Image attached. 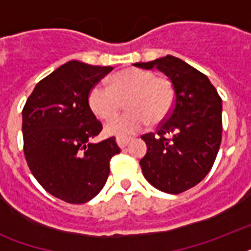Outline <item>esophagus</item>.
<instances>
[{"mask_svg": "<svg viewBox=\"0 0 251 251\" xmlns=\"http://www.w3.org/2000/svg\"><path fill=\"white\" fill-rule=\"evenodd\" d=\"M130 138H121V137H118L117 139H116V143H117V146L120 147V149H125L126 146L129 145L130 143Z\"/></svg>", "mask_w": 251, "mask_h": 251, "instance_id": "34e87169", "label": "esophagus"}]
</instances>
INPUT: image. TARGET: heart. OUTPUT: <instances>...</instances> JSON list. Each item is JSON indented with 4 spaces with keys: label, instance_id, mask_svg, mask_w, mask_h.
<instances>
[{
    "label": "heart",
    "instance_id": "1",
    "mask_svg": "<svg viewBox=\"0 0 251 251\" xmlns=\"http://www.w3.org/2000/svg\"><path fill=\"white\" fill-rule=\"evenodd\" d=\"M130 110L110 120L105 134L129 137L151 124H159L167 117L175 102V88L167 76L155 75L145 69H125L110 78V87L98 84L90 91L88 104L100 120H109L121 109L122 101Z\"/></svg>",
    "mask_w": 251,
    "mask_h": 251
}]
</instances>
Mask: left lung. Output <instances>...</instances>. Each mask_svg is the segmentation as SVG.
<instances>
[{"label":"left lung","mask_w":251,"mask_h":251,"mask_svg":"<svg viewBox=\"0 0 251 251\" xmlns=\"http://www.w3.org/2000/svg\"><path fill=\"white\" fill-rule=\"evenodd\" d=\"M156 68L175 88V105L157 133L142 135L147 153L139 161L145 178L168 194L199 183L214 165L222 143V99L210 79L177 57L138 62Z\"/></svg>","instance_id":"8db88e82"}]
</instances>
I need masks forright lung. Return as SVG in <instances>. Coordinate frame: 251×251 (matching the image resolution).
Returning a JSON list of instances; mask_svg holds the SVG:
<instances>
[{"label": "right lung", "mask_w": 251, "mask_h": 251, "mask_svg": "<svg viewBox=\"0 0 251 251\" xmlns=\"http://www.w3.org/2000/svg\"><path fill=\"white\" fill-rule=\"evenodd\" d=\"M113 70L69 61L41 79L22 112L25 156L49 194L80 204L96 197L120 153L114 137L92 143L101 131L88 104L91 88Z\"/></svg>", "instance_id": "right-lung-1"}]
</instances>
